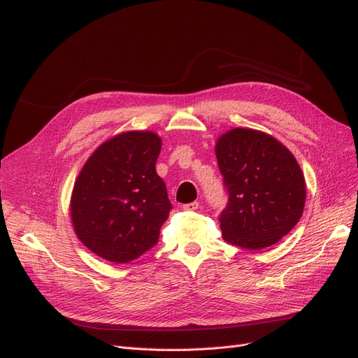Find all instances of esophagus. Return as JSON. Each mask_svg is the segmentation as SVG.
<instances>
[{
    "instance_id": "34e87169",
    "label": "esophagus",
    "mask_w": 358,
    "mask_h": 358,
    "mask_svg": "<svg viewBox=\"0 0 358 358\" xmlns=\"http://www.w3.org/2000/svg\"><path fill=\"white\" fill-rule=\"evenodd\" d=\"M197 209H199V201H192V203L182 204V210L193 212V210H197Z\"/></svg>"
}]
</instances>
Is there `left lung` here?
Masks as SVG:
<instances>
[{"mask_svg":"<svg viewBox=\"0 0 358 358\" xmlns=\"http://www.w3.org/2000/svg\"><path fill=\"white\" fill-rule=\"evenodd\" d=\"M228 193L219 215L223 239L235 247L262 250L287 235L303 213L306 187L290 150L252 129H232L216 143Z\"/></svg>","mask_w":358,"mask_h":358,"instance_id":"1","label":"left lung"}]
</instances>
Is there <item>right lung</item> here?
<instances>
[{"label": "right lung", "instance_id": "right-lung-1", "mask_svg": "<svg viewBox=\"0 0 358 358\" xmlns=\"http://www.w3.org/2000/svg\"><path fill=\"white\" fill-rule=\"evenodd\" d=\"M159 152L158 135L126 131L85 162L73 185L71 217L90 251L122 264L157 245L173 209L155 169Z\"/></svg>", "mask_w": 358, "mask_h": 358}]
</instances>
